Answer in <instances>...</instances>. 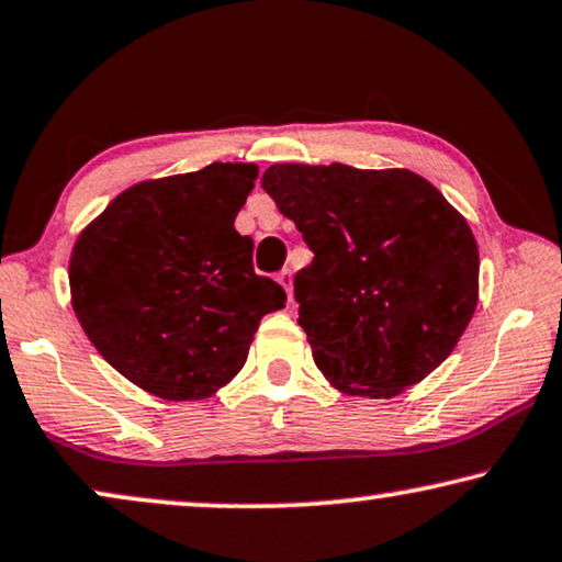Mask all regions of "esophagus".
Here are the masks:
<instances>
[{"mask_svg": "<svg viewBox=\"0 0 562 562\" xmlns=\"http://www.w3.org/2000/svg\"><path fill=\"white\" fill-rule=\"evenodd\" d=\"M278 282L282 284V288H284V292H288V295H292V272H290V270H282V272H278Z\"/></svg>", "mask_w": 562, "mask_h": 562, "instance_id": "34e87169", "label": "esophagus"}]
</instances>
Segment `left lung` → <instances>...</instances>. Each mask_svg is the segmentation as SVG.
<instances>
[{"mask_svg":"<svg viewBox=\"0 0 562 562\" xmlns=\"http://www.w3.org/2000/svg\"><path fill=\"white\" fill-rule=\"evenodd\" d=\"M313 262L297 323L341 392L392 397L440 367L479 300V247L436 186L409 170L272 165L262 176Z\"/></svg>","mask_w":562,"mask_h":562,"instance_id":"1","label":"left lung"}]
</instances>
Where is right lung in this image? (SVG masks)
Wrapping results in <instances>:
<instances>
[{
  "instance_id": "obj_1",
  "label": "right lung",
  "mask_w": 562,
  "mask_h": 562,
  "mask_svg": "<svg viewBox=\"0 0 562 562\" xmlns=\"http://www.w3.org/2000/svg\"><path fill=\"white\" fill-rule=\"evenodd\" d=\"M255 178V165L211 162L147 180L78 236L76 318L101 357L157 397H211L244 367L262 315L288 303L234 228Z\"/></svg>"
}]
</instances>
